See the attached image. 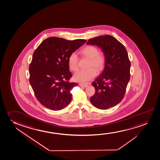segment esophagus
Instances as JSON below:
<instances>
[{"label": "esophagus", "mask_w": 160, "mask_h": 160, "mask_svg": "<svg viewBox=\"0 0 160 160\" xmlns=\"http://www.w3.org/2000/svg\"><path fill=\"white\" fill-rule=\"evenodd\" d=\"M79 85L80 87H87V86H89L91 85V83H79Z\"/></svg>", "instance_id": "esophagus-1"}]
</instances>
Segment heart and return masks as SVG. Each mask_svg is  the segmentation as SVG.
<instances>
[{
  "mask_svg": "<svg viewBox=\"0 0 160 160\" xmlns=\"http://www.w3.org/2000/svg\"><path fill=\"white\" fill-rule=\"evenodd\" d=\"M82 55L90 59L89 67H93L98 72L102 71L105 63V58L102 54L99 53L98 48L94 46H88L81 50ZM69 68L72 71H77L78 68V57L75 52L69 55L68 60ZM90 68L87 70H79L75 72L73 78L75 81L81 82H86L96 77V70Z\"/></svg>",
  "mask_w": 160,
  "mask_h": 160,
  "instance_id": "b5f03b06",
  "label": "heart"
}]
</instances>
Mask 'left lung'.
<instances>
[{
  "mask_svg": "<svg viewBox=\"0 0 160 160\" xmlns=\"http://www.w3.org/2000/svg\"><path fill=\"white\" fill-rule=\"evenodd\" d=\"M87 44L100 48L105 58L104 70L92 83L96 93L90 101L97 108L108 109L119 104L124 96L130 78L128 54L124 46L112 36L89 39Z\"/></svg>",
  "mask_w": 160,
  "mask_h": 160,
  "instance_id": "left-lung-1",
  "label": "left lung"
}]
</instances>
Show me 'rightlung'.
Masks as SVG:
<instances>
[{"mask_svg":"<svg viewBox=\"0 0 160 160\" xmlns=\"http://www.w3.org/2000/svg\"><path fill=\"white\" fill-rule=\"evenodd\" d=\"M86 42L52 37L44 40L33 52L29 81L36 97L47 108L58 111L71 102V91L78 83L68 81L72 75L68 60Z\"/></svg>","mask_w":160,"mask_h":160,"instance_id":"add662e5","label":"right lung"}]
</instances>
